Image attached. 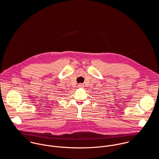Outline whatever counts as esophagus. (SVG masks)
Instances as JSON below:
<instances>
[{
  "mask_svg": "<svg viewBox=\"0 0 159 159\" xmlns=\"http://www.w3.org/2000/svg\"><path fill=\"white\" fill-rule=\"evenodd\" d=\"M78 86H79V88H83V87H84V85H83V84H80L78 85Z\"/></svg>",
  "mask_w": 159,
  "mask_h": 159,
  "instance_id": "esophagus-1",
  "label": "esophagus"
}]
</instances>
